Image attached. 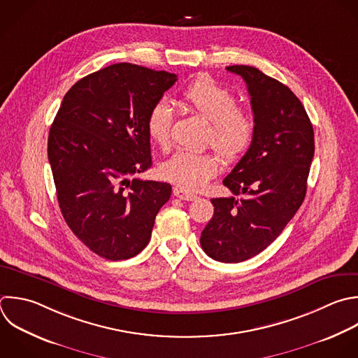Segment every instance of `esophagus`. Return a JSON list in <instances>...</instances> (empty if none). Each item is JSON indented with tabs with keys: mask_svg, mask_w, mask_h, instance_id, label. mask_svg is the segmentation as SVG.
<instances>
[{
	"mask_svg": "<svg viewBox=\"0 0 358 358\" xmlns=\"http://www.w3.org/2000/svg\"><path fill=\"white\" fill-rule=\"evenodd\" d=\"M173 196L178 197V199H180V200H186V201H193V200L197 199L196 194H193V193H190V192H187L186 189L179 187V186L173 187Z\"/></svg>",
	"mask_w": 358,
	"mask_h": 358,
	"instance_id": "esophagus-1",
	"label": "esophagus"
}]
</instances>
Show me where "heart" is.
Returning a JSON list of instances; mask_svg holds the SVG:
<instances>
[{
    "mask_svg": "<svg viewBox=\"0 0 358 358\" xmlns=\"http://www.w3.org/2000/svg\"><path fill=\"white\" fill-rule=\"evenodd\" d=\"M182 102L208 120L206 144L213 145L227 162H235L250 148L256 123L253 113L236 105L235 94L208 76L193 80L180 95ZM172 109L165 101L154 103L148 112L145 127L152 143L168 150L172 141ZM220 158L214 151H176L161 166V173L169 182L186 190H199L214 178Z\"/></svg>",
    "mask_w": 358,
    "mask_h": 358,
    "instance_id": "1",
    "label": "heart"
}]
</instances>
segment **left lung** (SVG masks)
Returning a JSON list of instances; mask_svg holds the SVG:
<instances>
[{
	"label": "left lung",
	"instance_id": "8db88e82",
	"mask_svg": "<svg viewBox=\"0 0 358 358\" xmlns=\"http://www.w3.org/2000/svg\"><path fill=\"white\" fill-rule=\"evenodd\" d=\"M243 78L256 123L248 152L222 180L234 196L211 199L201 232L214 260L239 263L264 250L301 207L315 152L312 123L294 92L250 66H229Z\"/></svg>",
	"mask_w": 358,
	"mask_h": 358
}]
</instances>
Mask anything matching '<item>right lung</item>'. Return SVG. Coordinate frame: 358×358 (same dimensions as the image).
Returning <instances> with one entry per match:
<instances>
[{"mask_svg": "<svg viewBox=\"0 0 358 358\" xmlns=\"http://www.w3.org/2000/svg\"><path fill=\"white\" fill-rule=\"evenodd\" d=\"M176 76L119 63L77 81L50 127L48 155L62 214L76 236L108 260L138 255L169 183L136 178L151 168L147 116Z\"/></svg>", "mask_w": 358, "mask_h": 358, "instance_id": "right-lung-1", "label": "right lung"}]
</instances>
